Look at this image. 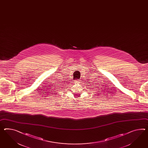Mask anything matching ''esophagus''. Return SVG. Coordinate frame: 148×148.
<instances>
[{"instance_id":"34e87169","label":"esophagus","mask_w":148,"mask_h":148,"mask_svg":"<svg viewBox=\"0 0 148 148\" xmlns=\"http://www.w3.org/2000/svg\"><path fill=\"white\" fill-rule=\"evenodd\" d=\"M75 82H79V80H76Z\"/></svg>"}]
</instances>
